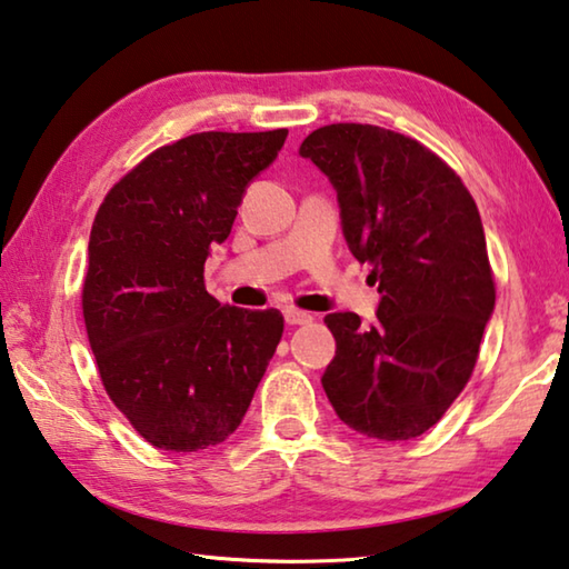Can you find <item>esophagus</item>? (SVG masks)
<instances>
[{"label": "esophagus", "instance_id": "esophagus-1", "mask_svg": "<svg viewBox=\"0 0 569 569\" xmlns=\"http://www.w3.org/2000/svg\"><path fill=\"white\" fill-rule=\"evenodd\" d=\"M284 320H287V325H310L312 322V315L297 310V307H287Z\"/></svg>", "mask_w": 569, "mask_h": 569}]
</instances>
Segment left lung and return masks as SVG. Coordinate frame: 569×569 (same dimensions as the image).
I'll return each instance as SVG.
<instances>
[{"mask_svg": "<svg viewBox=\"0 0 569 569\" xmlns=\"http://www.w3.org/2000/svg\"><path fill=\"white\" fill-rule=\"evenodd\" d=\"M300 156L335 186L342 234L383 295L372 328L356 312L325 318L338 342L325 393L352 431L416 439L469 383L495 312L477 201L433 151L380 126H322Z\"/></svg>", "mask_w": 569, "mask_h": 569, "instance_id": "1", "label": "left lung"}]
</instances>
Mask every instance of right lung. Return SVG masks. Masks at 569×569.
Here are the masks:
<instances>
[{
  "instance_id": "obj_1",
  "label": "right lung",
  "mask_w": 569,
  "mask_h": 569,
  "mask_svg": "<svg viewBox=\"0 0 569 569\" xmlns=\"http://www.w3.org/2000/svg\"><path fill=\"white\" fill-rule=\"evenodd\" d=\"M287 128L186 136L106 193L82 279V318L102 388L143 439L189 453L237 431L282 340L279 310L221 305L203 287L244 189Z\"/></svg>"
}]
</instances>
